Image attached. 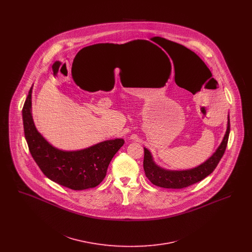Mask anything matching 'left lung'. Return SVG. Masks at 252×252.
<instances>
[{
	"label": "left lung",
	"instance_id": "8db88e82",
	"mask_svg": "<svg viewBox=\"0 0 252 252\" xmlns=\"http://www.w3.org/2000/svg\"><path fill=\"white\" fill-rule=\"evenodd\" d=\"M229 129L230 125L228 116L227 131L222 143L218 146L214 155L199 166L189 170L172 171L158 166L153 160L150 151L144 147V170L146 178L154 185L167 189H182L201 181L214 172L224 155L228 144Z\"/></svg>",
	"mask_w": 252,
	"mask_h": 252
}]
</instances>
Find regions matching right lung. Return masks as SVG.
Segmentation results:
<instances>
[{
	"instance_id": "1",
	"label": "right lung",
	"mask_w": 252,
	"mask_h": 252,
	"mask_svg": "<svg viewBox=\"0 0 252 252\" xmlns=\"http://www.w3.org/2000/svg\"><path fill=\"white\" fill-rule=\"evenodd\" d=\"M32 87L23 108L24 136L29 151L42 173L51 180L79 191L99 185L107 175L108 164L124 145L123 139L101 142L77 151H62L36 130L32 112Z\"/></svg>"
}]
</instances>
